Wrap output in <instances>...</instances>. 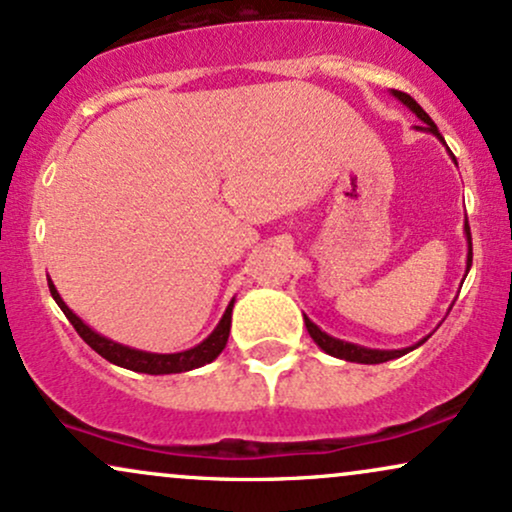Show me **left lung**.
I'll use <instances>...</instances> for the list:
<instances>
[{"label": "left lung", "mask_w": 512, "mask_h": 512, "mask_svg": "<svg viewBox=\"0 0 512 512\" xmlns=\"http://www.w3.org/2000/svg\"><path fill=\"white\" fill-rule=\"evenodd\" d=\"M391 95L396 97V100H400L405 104V107L410 109L412 114L417 116V119H420L424 126H417L420 128V131H427V133H432L434 138H439L443 145H446V140H443V135L439 133V128H436V123L429 119V114L424 112V109L420 107V104H417L415 100H412V97L408 95V92H400V90H391ZM448 155H451V159L455 162V157H453V152L448 150ZM458 164V162H455ZM465 238H467V262H465V276H467V272H470V267H472V236H470V224H467V219H465ZM303 319H305V326H307V334L312 336V341L317 343L319 348L324 350V353H329V355H334V357H338V360H346V362H360V365H379V362H389V360H396V357H400V355H405V353H410V350H415V348H420L424 341H427L429 336H424L422 341H417L415 346H410V348H400V350H379V348H365V346H357V343H348V341H341V338H334V336H329L326 334V331H322L319 329V326L312 322L310 317L307 315H303Z\"/></svg>", "instance_id": "left-lung-1"}]
</instances>
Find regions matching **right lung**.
Wrapping results in <instances>:
<instances>
[{
	"label": "right lung",
	"instance_id": "obj_1",
	"mask_svg": "<svg viewBox=\"0 0 512 512\" xmlns=\"http://www.w3.org/2000/svg\"><path fill=\"white\" fill-rule=\"evenodd\" d=\"M47 283H49V293H52L54 303L61 307V312H64L66 319L73 324V329L78 331V336L83 338L95 353H100L104 360H109L112 365H119L123 369H131V372H140V374L190 372V369H197L202 365H209L212 360H217L221 350L226 348V341H229L231 312H233V303H236V298L231 300L229 307H226L224 317L219 319V324L214 326L212 334H209L202 343H197V346L188 350H181V353H147V350L123 346V343H116L112 338L97 334L95 329H90V326L85 324L83 319H80L76 312L64 303V300H61V295L57 288H54L52 279H47Z\"/></svg>",
	"mask_w": 512,
	"mask_h": 512
}]
</instances>
